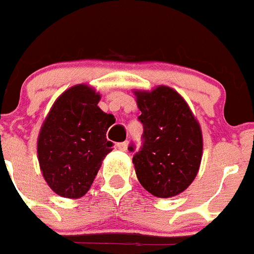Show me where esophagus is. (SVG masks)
Returning <instances> with one entry per match:
<instances>
[{
    "label": "esophagus",
    "mask_w": 254,
    "mask_h": 254,
    "mask_svg": "<svg viewBox=\"0 0 254 254\" xmlns=\"http://www.w3.org/2000/svg\"><path fill=\"white\" fill-rule=\"evenodd\" d=\"M117 148H119L120 151H127V142H121V143H117Z\"/></svg>",
    "instance_id": "esophagus-1"
}]
</instances>
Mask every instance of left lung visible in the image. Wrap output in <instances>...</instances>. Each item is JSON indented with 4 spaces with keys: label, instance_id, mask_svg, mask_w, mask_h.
Wrapping results in <instances>:
<instances>
[{
    "label": "left lung",
    "instance_id": "left-lung-1",
    "mask_svg": "<svg viewBox=\"0 0 254 254\" xmlns=\"http://www.w3.org/2000/svg\"><path fill=\"white\" fill-rule=\"evenodd\" d=\"M143 144L133 156L139 183L156 197L183 192L195 180L203 156L201 127L189 104L169 86L135 90ZM134 151V146L129 147Z\"/></svg>",
    "mask_w": 254,
    "mask_h": 254
}]
</instances>
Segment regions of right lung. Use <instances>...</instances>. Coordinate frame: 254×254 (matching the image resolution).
<instances>
[{
  "mask_svg": "<svg viewBox=\"0 0 254 254\" xmlns=\"http://www.w3.org/2000/svg\"><path fill=\"white\" fill-rule=\"evenodd\" d=\"M99 101L93 87L74 85L55 101L42 124L37 139L40 169L59 196H84L112 151L106 133L115 117L98 107Z\"/></svg>",
  "mask_w": 254,
  "mask_h": 254,
  "instance_id": "1",
  "label": "right lung"
}]
</instances>
